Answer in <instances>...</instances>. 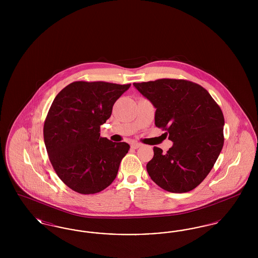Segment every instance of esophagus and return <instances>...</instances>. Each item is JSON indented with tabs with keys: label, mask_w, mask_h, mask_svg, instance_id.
Masks as SVG:
<instances>
[{
	"label": "esophagus",
	"mask_w": 258,
	"mask_h": 258,
	"mask_svg": "<svg viewBox=\"0 0 258 258\" xmlns=\"http://www.w3.org/2000/svg\"><path fill=\"white\" fill-rule=\"evenodd\" d=\"M132 148H134V149H138L139 147H141L142 146V144H140V143H137V142H134V143H132Z\"/></svg>",
	"instance_id": "obj_1"
}]
</instances>
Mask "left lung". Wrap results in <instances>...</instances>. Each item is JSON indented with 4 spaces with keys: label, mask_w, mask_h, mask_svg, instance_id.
I'll return each mask as SVG.
<instances>
[{
    "label": "left lung",
    "mask_w": 258,
    "mask_h": 258,
    "mask_svg": "<svg viewBox=\"0 0 258 258\" xmlns=\"http://www.w3.org/2000/svg\"><path fill=\"white\" fill-rule=\"evenodd\" d=\"M154 107L155 124L173 142L166 153L154 147L147 163L151 179L176 194L196 188L211 171L223 146L224 118L208 91L182 79L134 83Z\"/></svg>",
    "instance_id": "left-lung-1"
}]
</instances>
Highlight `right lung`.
Segmentation results:
<instances>
[{"instance_id":"right-lung-1","label":"right lung","mask_w":258,"mask_h":258,"mask_svg":"<svg viewBox=\"0 0 258 258\" xmlns=\"http://www.w3.org/2000/svg\"><path fill=\"white\" fill-rule=\"evenodd\" d=\"M130 87L76 81L54 98L43 126L44 143L54 170L74 191L97 194L115 180L130 145L100 137L99 132Z\"/></svg>"}]
</instances>
